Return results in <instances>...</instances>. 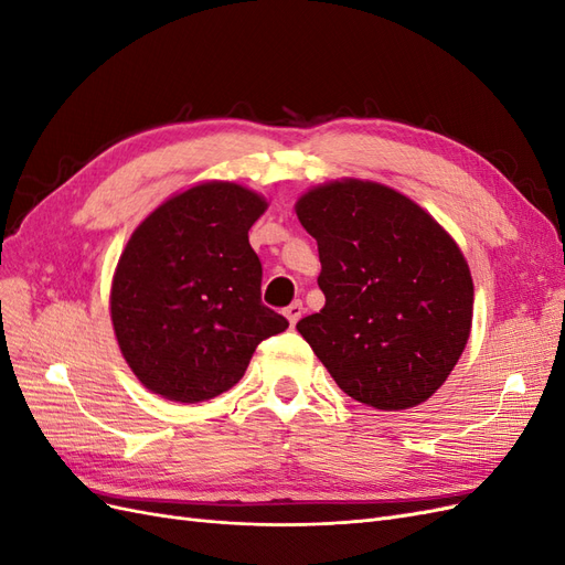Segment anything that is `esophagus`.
Segmentation results:
<instances>
[{
	"label": "esophagus",
	"instance_id": "obj_1",
	"mask_svg": "<svg viewBox=\"0 0 565 565\" xmlns=\"http://www.w3.org/2000/svg\"><path fill=\"white\" fill-rule=\"evenodd\" d=\"M285 316H287L289 324H292V328H295V324L299 322V318L303 316V303H301V301H292V303H289L287 309H285Z\"/></svg>",
	"mask_w": 565,
	"mask_h": 565
}]
</instances>
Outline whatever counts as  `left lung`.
<instances>
[{"label": "left lung", "instance_id": "obj_1", "mask_svg": "<svg viewBox=\"0 0 565 565\" xmlns=\"http://www.w3.org/2000/svg\"><path fill=\"white\" fill-rule=\"evenodd\" d=\"M297 216L318 243L324 295L299 334L353 401L388 413L429 401L471 332L473 282L457 243L374 181L311 188Z\"/></svg>", "mask_w": 565, "mask_h": 565}]
</instances>
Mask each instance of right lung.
Returning <instances> with one entry per match:
<instances>
[{"mask_svg": "<svg viewBox=\"0 0 565 565\" xmlns=\"http://www.w3.org/2000/svg\"><path fill=\"white\" fill-rule=\"evenodd\" d=\"M266 207L245 185L210 181L169 198L131 233L110 318L127 365L158 396H218L264 339L287 330L262 303V262L247 235Z\"/></svg>", "mask_w": 565, "mask_h": 565, "instance_id": "obj_1", "label": "right lung"}]
</instances>
